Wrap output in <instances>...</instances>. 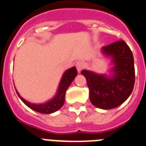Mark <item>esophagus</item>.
I'll return each mask as SVG.
<instances>
[{
  "instance_id": "34e87169",
  "label": "esophagus",
  "mask_w": 146,
  "mask_h": 146,
  "mask_svg": "<svg viewBox=\"0 0 146 146\" xmlns=\"http://www.w3.org/2000/svg\"><path fill=\"white\" fill-rule=\"evenodd\" d=\"M84 67H85V64H84L83 61H77V62L76 63V67L77 70H78L79 73L81 72V70L83 69Z\"/></svg>"
}]
</instances>
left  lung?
Instances as JSON below:
<instances>
[{
	"mask_svg": "<svg viewBox=\"0 0 146 146\" xmlns=\"http://www.w3.org/2000/svg\"><path fill=\"white\" fill-rule=\"evenodd\" d=\"M101 53L110 59V74H99L83 70L89 88V99L96 107L111 110L124 103L130 97L135 82L134 60L131 48L123 40L102 47Z\"/></svg>",
	"mask_w": 146,
	"mask_h": 146,
	"instance_id": "left-lung-1",
	"label": "left lung"
}]
</instances>
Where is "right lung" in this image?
Returning a JSON list of instances; mask_svg holds the SVG:
<instances>
[{"instance_id":"1","label":"right lung","mask_w":146,"mask_h":146,"mask_svg":"<svg viewBox=\"0 0 146 146\" xmlns=\"http://www.w3.org/2000/svg\"><path fill=\"white\" fill-rule=\"evenodd\" d=\"M77 76V70L75 67H73L65 71L62 77H61V81L58 87L56 94L53 97L51 100L45 102L43 104H33L28 100H25L19 94V93L16 91L18 96L22 100L24 104L26 106L36 111L37 112L42 113V114H51L53 112H56L59 110L63 106L65 101V94L67 92V88H69L73 79Z\"/></svg>"}]
</instances>
